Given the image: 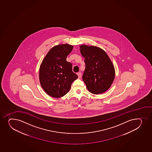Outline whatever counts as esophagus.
<instances>
[{"label":"esophagus","instance_id":"34e87169","mask_svg":"<svg viewBox=\"0 0 152 152\" xmlns=\"http://www.w3.org/2000/svg\"><path fill=\"white\" fill-rule=\"evenodd\" d=\"M77 75H78V76L79 78H81L82 76V74L81 72H78V73H77Z\"/></svg>","mask_w":152,"mask_h":152}]
</instances>
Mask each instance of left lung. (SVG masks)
I'll return each instance as SVG.
<instances>
[{
  "label": "left lung",
  "instance_id": "left-lung-1",
  "mask_svg": "<svg viewBox=\"0 0 152 152\" xmlns=\"http://www.w3.org/2000/svg\"><path fill=\"white\" fill-rule=\"evenodd\" d=\"M80 52L85 58L82 79L88 90L98 94L109 89L115 76L114 66L105 51L95 46L82 45Z\"/></svg>",
  "mask_w": 152,
  "mask_h": 152
}]
</instances>
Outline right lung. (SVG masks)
<instances>
[{
    "instance_id": "obj_1",
    "label": "right lung",
    "mask_w": 152,
    "mask_h": 152,
    "mask_svg": "<svg viewBox=\"0 0 152 152\" xmlns=\"http://www.w3.org/2000/svg\"><path fill=\"white\" fill-rule=\"evenodd\" d=\"M73 47L69 44L55 46L48 53L39 69L41 86L51 96L59 98L66 94L72 82L78 78L72 71V65L66 61Z\"/></svg>"
}]
</instances>
